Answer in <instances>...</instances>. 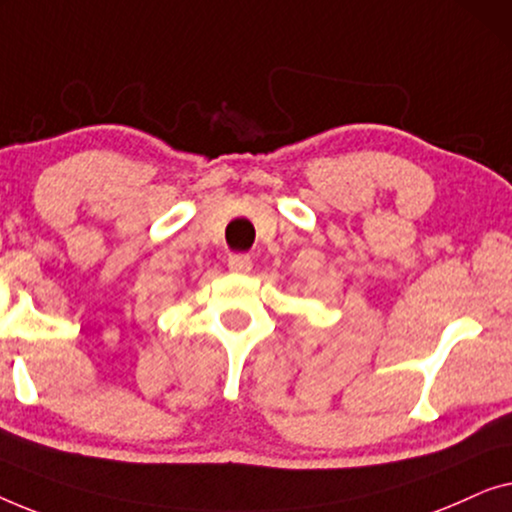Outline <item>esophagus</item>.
<instances>
[{
  "mask_svg": "<svg viewBox=\"0 0 512 512\" xmlns=\"http://www.w3.org/2000/svg\"><path fill=\"white\" fill-rule=\"evenodd\" d=\"M229 271L234 273H250V269H253V259H250V255H232L229 257Z\"/></svg>",
  "mask_w": 512,
  "mask_h": 512,
  "instance_id": "obj_1",
  "label": "esophagus"
}]
</instances>
